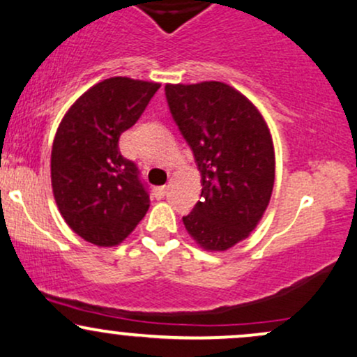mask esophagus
<instances>
[{
    "instance_id": "1",
    "label": "esophagus",
    "mask_w": 357,
    "mask_h": 357,
    "mask_svg": "<svg viewBox=\"0 0 357 357\" xmlns=\"http://www.w3.org/2000/svg\"><path fill=\"white\" fill-rule=\"evenodd\" d=\"M167 190H169V188H167V186H159V188H155V190H154L155 198L160 199V198L166 197V195H167Z\"/></svg>"
}]
</instances>
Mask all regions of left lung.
<instances>
[{
	"label": "left lung",
	"mask_w": 357,
	"mask_h": 357,
	"mask_svg": "<svg viewBox=\"0 0 357 357\" xmlns=\"http://www.w3.org/2000/svg\"><path fill=\"white\" fill-rule=\"evenodd\" d=\"M164 91L202 174V199L183 223L203 249H230L256 229L271 199L268 125L248 98L220 81L166 84Z\"/></svg>",
	"instance_id": "obj_1"
}]
</instances>
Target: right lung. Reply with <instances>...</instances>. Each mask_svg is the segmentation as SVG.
Returning <instances> with one entry per match:
<instances>
[{
    "label": "right lung",
    "instance_id": "right-lung-1",
    "mask_svg": "<svg viewBox=\"0 0 357 357\" xmlns=\"http://www.w3.org/2000/svg\"><path fill=\"white\" fill-rule=\"evenodd\" d=\"M159 88L109 77L77 98L57 128L50 155L57 208L77 236L100 248L120 244L149 210L147 188L119 140Z\"/></svg>",
    "mask_w": 357,
    "mask_h": 357
}]
</instances>
